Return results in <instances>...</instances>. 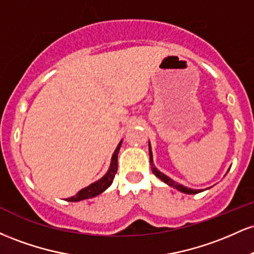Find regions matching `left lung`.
I'll use <instances>...</instances> for the list:
<instances>
[{
  "label": "left lung",
  "instance_id": "left-lung-1",
  "mask_svg": "<svg viewBox=\"0 0 254 254\" xmlns=\"http://www.w3.org/2000/svg\"><path fill=\"white\" fill-rule=\"evenodd\" d=\"M149 160H150V166H151V171H153V173L155 174L157 178H160V179L162 180V182L167 184V185L172 186V188L177 189V190H179L180 192H184V193H188V194H196V193H199V192H202L200 190H193V189H189V188H185V186L180 185V184H178L174 182V180H172L170 177L165 176L164 173H161L157 168L154 166L153 164V154H151V148H150V143H149Z\"/></svg>",
  "mask_w": 254,
  "mask_h": 254
}]
</instances>
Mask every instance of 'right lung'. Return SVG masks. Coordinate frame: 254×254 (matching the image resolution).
<instances>
[{"label":"right lung","instance_id":"right-lung-1","mask_svg":"<svg viewBox=\"0 0 254 254\" xmlns=\"http://www.w3.org/2000/svg\"><path fill=\"white\" fill-rule=\"evenodd\" d=\"M121 145H122V141L119 142L117 148H116L115 153H113L112 159H111L110 168H109V171H107V173L105 174L101 179H99L98 182L90 184L89 186H87V188H84V189H82V190L78 191L75 196H72L70 198H66V200H68V202H78V200L93 198V197L98 196V194H100L101 192H104L107 188H109L111 184H112L113 179H115V176H116V173H117V170H118V153H119V149H121Z\"/></svg>","mask_w":254,"mask_h":254}]
</instances>
